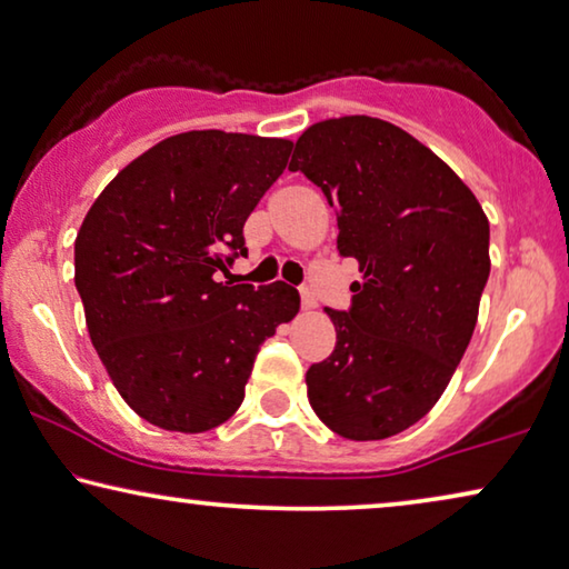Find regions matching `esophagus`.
I'll return each instance as SVG.
<instances>
[{"instance_id": "obj_1", "label": "esophagus", "mask_w": 569, "mask_h": 569, "mask_svg": "<svg viewBox=\"0 0 569 569\" xmlns=\"http://www.w3.org/2000/svg\"><path fill=\"white\" fill-rule=\"evenodd\" d=\"M313 307H317V296L311 293V288L303 286V288H301V309H303V311H311Z\"/></svg>"}]
</instances>
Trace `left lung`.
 <instances>
[{
  "label": "left lung",
  "instance_id": "left-lung-1",
  "mask_svg": "<svg viewBox=\"0 0 569 569\" xmlns=\"http://www.w3.org/2000/svg\"><path fill=\"white\" fill-rule=\"evenodd\" d=\"M301 171L337 211V250L360 262L337 345L307 372L309 403L339 437L409 429L468 350L488 283L490 227L445 160L391 122L339 117L296 140Z\"/></svg>",
  "mask_w": 569,
  "mask_h": 569
}]
</instances>
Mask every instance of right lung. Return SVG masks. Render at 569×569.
<instances>
[{
	"mask_svg": "<svg viewBox=\"0 0 569 569\" xmlns=\"http://www.w3.org/2000/svg\"><path fill=\"white\" fill-rule=\"evenodd\" d=\"M291 142L193 130L152 146L99 193L76 237V288L94 350L127 406L199 435L240 409L252 362L299 291L217 281L248 256L242 227Z\"/></svg>",
	"mask_w": 569,
	"mask_h": 569,
	"instance_id": "add662e5",
	"label": "right lung"
}]
</instances>
